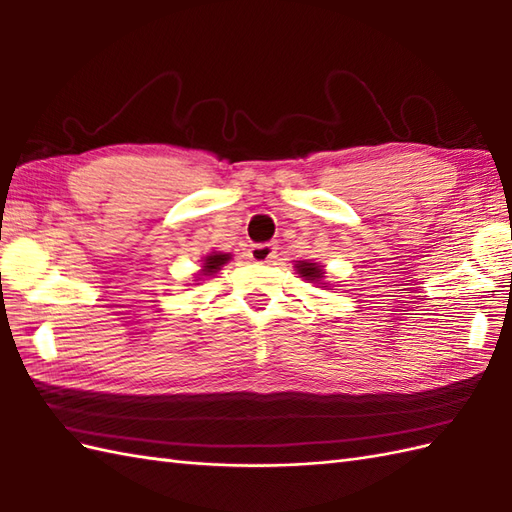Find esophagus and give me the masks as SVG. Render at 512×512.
Masks as SVG:
<instances>
[{"label":"esophagus","mask_w":512,"mask_h":512,"mask_svg":"<svg viewBox=\"0 0 512 512\" xmlns=\"http://www.w3.org/2000/svg\"><path fill=\"white\" fill-rule=\"evenodd\" d=\"M248 257H251L255 264H270V261L277 257V244H253L248 248Z\"/></svg>","instance_id":"34e87169"}]
</instances>
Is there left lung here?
Wrapping results in <instances>:
<instances>
[{
  "label": "left lung",
  "mask_w": 512,
  "mask_h": 512,
  "mask_svg": "<svg viewBox=\"0 0 512 512\" xmlns=\"http://www.w3.org/2000/svg\"><path fill=\"white\" fill-rule=\"evenodd\" d=\"M294 268H296V275H301L307 283H320V288H327V283H323L325 268L316 264V261H310V259L296 261Z\"/></svg>",
  "instance_id": "obj_1"
}]
</instances>
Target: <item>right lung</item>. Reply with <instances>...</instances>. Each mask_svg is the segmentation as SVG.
Segmentation results:
<instances>
[{"instance_id": "add662e5", "label": "right lung", "mask_w": 512, "mask_h": 512, "mask_svg": "<svg viewBox=\"0 0 512 512\" xmlns=\"http://www.w3.org/2000/svg\"><path fill=\"white\" fill-rule=\"evenodd\" d=\"M231 259H233L231 253H222V251H211V253H207L205 257L200 259V261H202L200 270H198V275L192 279L194 285H198V281H202V279H209V277L216 275V272L222 270L224 264H229Z\"/></svg>"}]
</instances>
